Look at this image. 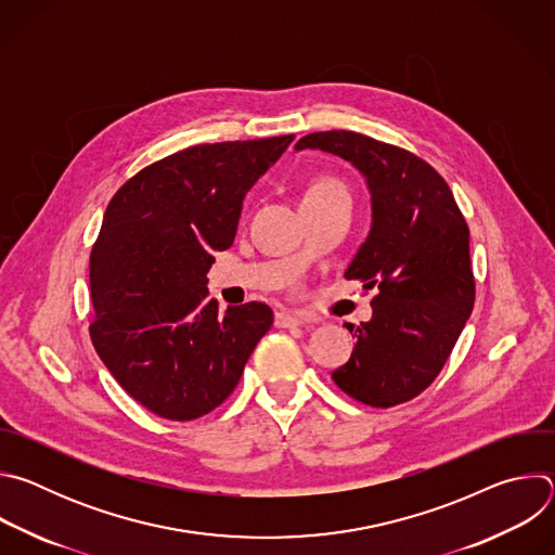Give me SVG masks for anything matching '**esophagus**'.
<instances>
[{
  "mask_svg": "<svg viewBox=\"0 0 555 555\" xmlns=\"http://www.w3.org/2000/svg\"><path fill=\"white\" fill-rule=\"evenodd\" d=\"M302 323H305L302 315L289 313V311H279L276 319H274V325L281 327V330H294V327H300Z\"/></svg>",
  "mask_w": 555,
  "mask_h": 555,
  "instance_id": "esophagus-1",
  "label": "esophagus"
}]
</instances>
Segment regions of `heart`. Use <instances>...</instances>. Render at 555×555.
<instances>
[{"mask_svg":"<svg viewBox=\"0 0 555 555\" xmlns=\"http://www.w3.org/2000/svg\"><path fill=\"white\" fill-rule=\"evenodd\" d=\"M336 193H345L343 184H338L332 178H321L315 180L313 184L307 186V191L302 193V202L305 199H319V197H327V195H336Z\"/></svg>","mask_w":555,"mask_h":555,"instance_id":"1","label":"heart"}]
</instances>
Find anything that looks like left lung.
I'll use <instances>...</instances> for the list:
<instances>
[{"instance_id": "1", "label": "left lung", "mask_w": 555, "mask_h": 555, "mask_svg": "<svg viewBox=\"0 0 555 555\" xmlns=\"http://www.w3.org/2000/svg\"><path fill=\"white\" fill-rule=\"evenodd\" d=\"M302 149L351 163L371 193V230L345 279L377 289L373 315L332 377L366 406L404 404L439 375L472 313L467 223L446 180L406 149L343 129L302 135Z\"/></svg>"}]
</instances>
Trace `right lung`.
I'll list each match as a JSON object with an SVG mask.
<instances>
[{"instance_id":"add662e5","label":"right lung","mask_w":555,"mask_h":555,"mask_svg":"<svg viewBox=\"0 0 555 555\" xmlns=\"http://www.w3.org/2000/svg\"><path fill=\"white\" fill-rule=\"evenodd\" d=\"M294 135L195 144L157 160L112 197L90 257L96 353L157 417L197 420L240 384L272 327L266 302L219 311L212 253L234 242L246 193Z\"/></svg>"}]
</instances>
